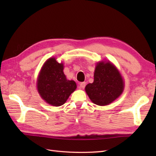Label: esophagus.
<instances>
[{
	"mask_svg": "<svg viewBox=\"0 0 156 156\" xmlns=\"http://www.w3.org/2000/svg\"><path fill=\"white\" fill-rule=\"evenodd\" d=\"M86 87V82H81V83L80 84V88H82L84 89Z\"/></svg>",
	"mask_w": 156,
	"mask_h": 156,
	"instance_id": "1",
	"label": "esophagus"
}]
</instances>
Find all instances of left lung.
<instances>
[{"instance_id":"8db88e82","label":"left lung","mask_w":156,"mask_h":156,"mask_svg":"<svg viewBox=\"0 0 156 156\" xmlns=\"http://www.w3.org/2000/svg\"><path fill=\"white\" fill-rule=\"evenodd\" d=\"M124 82L117 69L110 62H99L96 67L93 83L87 85L85 90L93 103L105 106L120 96Z\"/></svg>"}]
</instances>
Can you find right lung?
Masks as SVG:
<instances>
[{
	"label": "right lung",
	"instance_id": "add662e5",
	"mask_svg": "<svg viewBox=\"0 0 156 156\" xmlns=\"http://www.w3.org/2000/svg\"><path fill=\"white\" fill-rule=\"evenodd\" d=\"M64 65L54 58H49L43 66L37 79L39 94L48 104L59 107L64 105L76 88L73 80H68L63 72Z\"/></svg>",
	"mask_w": 156,
	"mask_h": 156
}]
</instances>
